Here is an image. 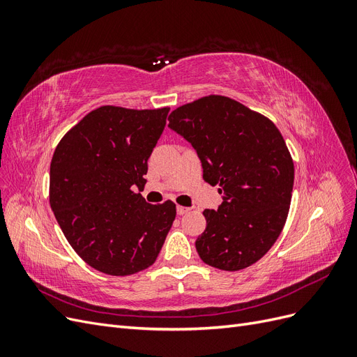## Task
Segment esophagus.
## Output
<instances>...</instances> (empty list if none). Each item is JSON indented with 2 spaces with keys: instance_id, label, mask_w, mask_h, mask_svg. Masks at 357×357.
<instances>
[{
  "instance_id": "esophagus-1",
  "label": "esophagus",
  "mask_w": 357,
  "mask_h": 357,
  "mask_svg": "<svg viewBox=\"0 0 357 357\" xmlns=\"http://www.w3.org/2000/svg\"><path fill=\"white\" fill-rule=\"evenodd\" d=\"M190 211V208H188V207H181V205H177V213L181 215V214H186V213H189Z\"/></svg>"
}]
</instances>
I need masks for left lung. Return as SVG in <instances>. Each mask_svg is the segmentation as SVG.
<instances>
[{"label":"left lung","instance_id":"8db88e82","mask_svg":"<svg viewBox=\"0 0 357 357\" xmlns=\"http://www.w3.org/2000/svg\"><path fill=\"white\" fill-rule=\"evenodd\" d=\"M169 129L192 144L202 177L223 201L204 210L207 226L195 245L202 262L238 271L257 262L282 234L295 168L277 126L238 101L210 95L181 105Z\"/></svg>","mask_w":357,"mask_h":357}]
</instances>
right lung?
<instances>
[{"label": "right lung", "mask_w": 357, "mask_h": 357, "mask_svg": "<svg viewBox=\"0 0 357 357\" xmlns=\"http://www.w3.org/2000/svg\"><path fill=\"white\" fill-rule=\"evenodd\" d=\"M169 109L104 105L59 142L50 164V207L83 261L109 275L153 265L176 219V204L146 202L147 159Z\"/></svg>", "instance_id": "right-lung-1"}]
</instances>
